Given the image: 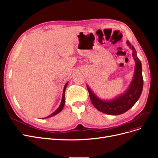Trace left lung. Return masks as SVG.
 <instances>
[{
	"instance_id": "left-lung-1",
	"label": "left lung",
	"mask_w": 158,
	"mask_h": 158,
	"mask_svg": "<svg viewBox=\"0 0 158 158\" xmlns=\"http://www.w3.org/2000/svg\"><path fill=\"white\" fill-rule=\"evenodd\" d=\"M127 43L130 48L132 50V56L135 62L134 79L128 90L116 99L110 101H105L99 99L87 86L89 96L93 105L99 111L106 114L119 115L128 111L138 100L142 92L143 79L141 63L137 56L134 46L130 43L129 41H127Z\"/></svg>"
}]
</instances>
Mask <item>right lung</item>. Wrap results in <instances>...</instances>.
<instances>
[{"label": "right lung", "mask_w": 158, "mask_h": 158, "mask_svg": "<svg viewBox=\"0 0 158 158\" xmlns=\"http://www.w3.org/2000/svg\"><path fill=\"white\" fill-rule=\"evenodd\" d=\"M67 85H68V83H66V84L65 85V86H64V87L63 94V98H62V101H61V102H60V105L59 107L53 113H52L51 115H50L49 116H48V117H46V118H50V117H52V116H53V115H56V114H57L58 113H59V112L63 110V107H64V101H64V94H65V90H66V88ZM45 118H44V119H45Z\"/></svg>", "instance_id": "right-lung-1"}]
</instances>
